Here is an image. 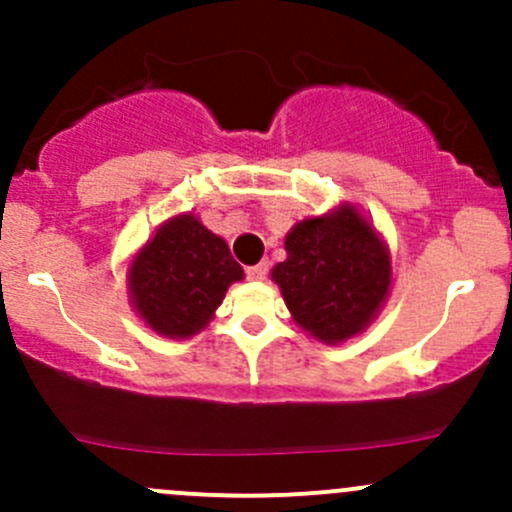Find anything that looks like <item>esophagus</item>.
<instances>
[{
    "instance_id": "esophagus-1",
    "label": "esophagus",
    "mask_w": 512,
    "mask_h": 512,
    "mask_svg": "<svg viewBox=\"0 0 512 512\" xmlns=\"http://www.w3.org/2000/svg\"><path fill=\"white\" fill-rule=\"evenodd\" d=\"M267 270H270V265H267V262H260V265L245 267V275L250 277V280H265Z\"/></svg>"
}]
</instances>
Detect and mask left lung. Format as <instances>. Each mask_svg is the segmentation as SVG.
Wrapping results in <instances>:
<instances>
[{
    "instance_id": "left-lung-1",
    "label": "left lung",
    "mask_w": 512,
    "mask_h": 512,
    "mask_svg": "<svg viewBox=\"0 0 512 512\" xmlns=\"http://www.w3.org/2000/svg\"><path fill=\"white\" fill-rule=\"evenodd\" d=\"M287 260L272 270L294 322L327 344L366 327L389 294L391 265L376 230L344 205L294 225Z\"/></svg>"
}]
</instances>
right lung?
Returning a JSON list of instances; mask_svg holds the SVG:
<instances>
[{"mask_svg":"<svg viewBox=\"0 0 512 512\" xmlns=\"http://www.w3.org/2000/svg\"><path fill=\"white\" fill-rule=\"evenodd\" d=\"M242 280L223 237L193 215L156 232L131 267V297L146 324L165 337H193L213 317L227 287Z\"/></svg>","mask_w":512,"mask_h":512,"instance_id":"add662e5","label":"right lung"}]
</instances>
